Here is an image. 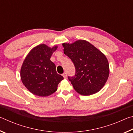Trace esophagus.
<instances>
[{
	"label": "esophagus",
	"instance_id": "esophagus-1",
	"mask_svg": "<svg viewBox=\"0 0 133 133\" xmlns=\"http://www.w3.org/2000/svg\"><path fill=\"white\" fill-rule=\"evenodd\" d=\"M62 76H63V77H64V78H67V74H66V73H64L62 75Z\"/></svg>",
	"mask_w": 133,
	"mask_h": 133
}]
</instances>
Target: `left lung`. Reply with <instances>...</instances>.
Returning <instances> with one entry per match:
<instances>
[{"mask_svg": "<svg viewBox=\"0 0 133 133\" xmlns=\"http://www.w3.org/2000/svg\"><path fill=\"white\" fill-rule=\"evenodd\" d=\"M62 45L64 53L75 66V76L69 77L75 90L83 96L98 92L107 82L110 73L109 63L105 56L84 40Z\"/></svg>", "mask_w": 133, "mask_h": 133, "instance_id": "1", "label": "left lung"}]
</instances>
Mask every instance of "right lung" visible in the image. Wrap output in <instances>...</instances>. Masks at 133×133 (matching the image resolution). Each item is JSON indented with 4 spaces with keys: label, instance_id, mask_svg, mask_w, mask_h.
Instances as JSON below:
<instances>
[{
    "label": "right lung",
    "instance_id": "obj_1",
    "mask_svg": "<svg viewBox=\"0 0 133 133\" xmlns=\"http://www.w3.org/2000/svg\"><path fill=\"white\" fill-rule=\"evenodd\" d=\"M57 48L40 44L31 49L24 58L21 69V80L26 89L36 96L51 95L63 80V77L56 72L55 63L50 60Z\"/></svg>",
    "mask_w": 133,
    "mask_h": 133
}]
</instances>
